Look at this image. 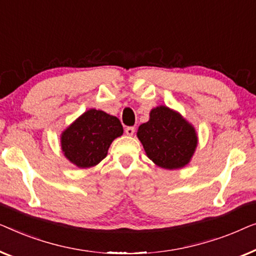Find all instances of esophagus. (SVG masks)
Here are the masks:
<instances>
[{
  "label": "esophagus",
  "instance_id": "34e87169",
  "mask_svg": "<svg viewBox=\"0 0 256 256\" xmlns=\"http://www.w3.org/2000/svg\"><path fill=\"white\" fill-rule=\"evenodd\" d=\"M136 132V128L134 126H128L125 128V133H126L128 136H133Z\"/></svg>",
  "mask_w": 256,
  "mask_h": 256
}]
</instances>
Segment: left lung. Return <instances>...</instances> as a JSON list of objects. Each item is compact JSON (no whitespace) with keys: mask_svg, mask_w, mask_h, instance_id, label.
Instances as JSON below:
<instances>
[{"mask_svg":"<svg viewBox=\"0 0 256 256\" xmlns=\"http://www.w3.org/2000/svg\"><path fill=\"white\" fill-rule=\"evenodd\" d=\"M147 156L164 169L188 164L197 147L196 130L181 114L160 106L150 112V120L136 132Z\"/></svg>","mask_w":256,"mask_h":256,"instance_id":"8db88e82","label":"left lung"}]
</instances>
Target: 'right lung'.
Segmentation results:
<instances>
[{"label":"right lung","mask_w":256,"mask_h":256,"mask_svg":"<svg viewBox=\"0 0 256 256\" xmlns=\"http://www.w3.org/2000/svg\"><path fill=\"white\" fill-rule=\"evenodd\" d=\"M123 134L117 117L90 109L61 133L64 156L78 168H90L106 156L114 139Z\"/></svg>","instance_id":"right-lung-1"}]
</instances>
